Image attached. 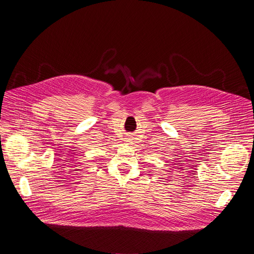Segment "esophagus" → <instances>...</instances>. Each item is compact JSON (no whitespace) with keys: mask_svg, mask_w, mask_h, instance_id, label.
Masks as SVG:
<instances>
[{"mask_svg":"<svg viewBox=\"0 0 254 254\" xmlns=\"http://www.w3.org/2000/svg\"><path fill=\"white\" fill-rule=\"evenodd\" d=\"M127 142H128V140H129V139H128V138H127Z\"/></svg>","mask_w":254,"mask_h":254,"instance_id":"34e87169","label":"esophagus"}]
</instances>
